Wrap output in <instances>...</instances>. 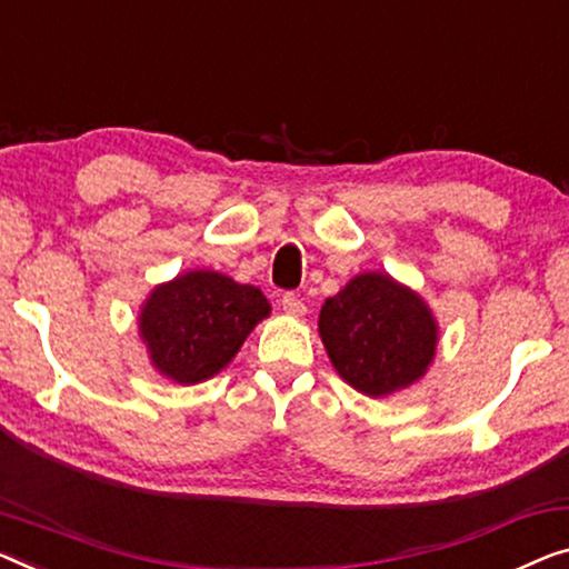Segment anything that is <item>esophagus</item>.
I'll list each match as a JSON object with an SVG mask.
<instances>
[{"label":"esophagus","instance_id":"obj_1","mask_svg":"<svg viewBox=\"0 0 569 569\" xmlns=\"http://www.w3.org/2000/svg\"><path fill=\"white\" fill-rule=\"evenodd\" d=\"M281 303H283V311L288 313V317L301 319L303 313H307V303H303L296 293H286L283 299H281Z\"/></svg>","mask_w":569,"mask_h":569}]
</instances>
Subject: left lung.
I'll return each instance as SVG.
<instances>
[{
  "label": "left lung",
  "mask_w": 569,
  "mask_h": 569,
  "mask_svg": "<svg viewBox=\"0 0 569 569\" xmlns=\"http://www.w3.org/2000/svg\"><path fill=\"white\" fill-rule=\"evenodd\" d=\"M319 337L347 386L386 398L427 376L437 358L439 321L419 291L368 270L325 301Z\"/></svg>",
  "instance_id": "1"
}]
</instances>
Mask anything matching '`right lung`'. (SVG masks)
<instances>
[{"instance_id": "add662e5", "label": "right lung", "mask_w": 569, "mask_h": 569, "mask_svg": "<svg viewBox=\"0 0 569 569\" xmlns=\"http://www.w3.org/2000/svg\"><path fill=\"white\" fill-rule=\"evenodd\" d=\"M268 317L260 288L197 268L152 288L138 313V335L158 376L197 386L230 366Z\"/></svg>"}]
</instances>
